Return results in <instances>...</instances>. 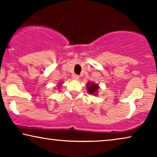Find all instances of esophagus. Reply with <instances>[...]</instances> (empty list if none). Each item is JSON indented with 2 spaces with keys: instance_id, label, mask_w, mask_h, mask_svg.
Listing matches in <instances>:
<instances>
[{
  "instance_id": "obj_1",
  "label": "esophagus",
  "mask_w": 157,
  "mask_h": 157,
  "mask_svg": "<svg viewBox=\"0 0 157 157\" xmlns=\"http://www.w3.org/2000/svg\"><path fill=\"white\" fill-rule=\"evenodd\" d=\"M73 78H74V80H78V79H79V76H78V75L74 74V75H73Z\"/></svg>"
}]
</instances>
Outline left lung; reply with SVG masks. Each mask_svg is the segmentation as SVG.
Returning <instances> with one entry per match:
<instances>
[{
	"label": "left lung",
	"mask_w": 157,
	"mask_h": 157,
	"mask_svg": "<svg viewBox=\"0 0 157 157\" xmlns=\"http://www.w3.org/2000/svg\"><path fill=\"white\" fill-rule=\"evenodd\" d=\"M87 87V91L89 92V94H92V95H97L98 90L99 89V86H98V84H96L93 82H88L86 84Z\"/></svg>",
	"instance_id": "1"
}]
</instances>
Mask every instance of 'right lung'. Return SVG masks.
Wrapping results in <instances>:
<instances>
[{"label": "right lung", "instance_id": "right-lung-1", "mask_svg": "<svg viewBox=\"0 0 157 157\" xmlns=\"http://www.w3.org/2000/svg\"><path fill=\"white\" fill-rule=\"evenodd\" d=\"M60 84H61V83H60Z\"/></svg>", "mask_w": 157, "mask_h": 157}]
</instances>
